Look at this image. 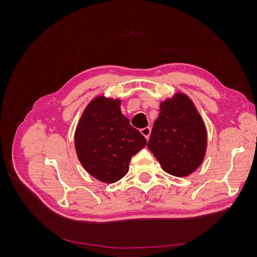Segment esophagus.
<instances>
[{
    "instance_id": "1",
    "label": "esophagus",
    "mask_w": 257,
    "mask_h": 257,
    "mask_svg": "<svg viewBox=\"0 0 257 257\" xmlns=\"http://www.w3.org/2000/svg\"><path fill=\"white\" fill-rule=\"evenodd\" d=\"M141 133L146 137V139L149 138L150 133H151V128L150 127H144L141 130Z\"/></svg>"
}]
</instances>
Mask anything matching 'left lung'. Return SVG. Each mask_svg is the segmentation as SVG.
Returning a JSON list of instances; mask_svg holds the SVG:
<instances>
[{
  "label": "left lung",
  "instance_id": "obj_1",
  "mask_svg": "<svg viewBox=\"0 0 257 257\" xmlns=\"http://www.w3.org/2000/svg\"><path fill=\"white\" fill-rule=\"evenodd\" d=\"M148 148L169 175L185 177L199 167L207 148V131L192 100L178 93L160 106Z\"/></svg>",
  "mask_w": 257,
  "mask_h": 257
}]
</instances>
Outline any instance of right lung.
Here are the masks:
<instances>
[{"instance_id": "right-lung-1", "label": "right lung", "mask_w": 257, "mask_h": 257, "mask_svg": "<svg viewBox=\"0 0 257 257\" xmlns=\"http://www.w3.org/2000/svg\"><path fill=\"white\" fill-rule=\"evenodd\" d=\"M120 100L96 97L85 108L75 134V148L82 166L98 180L113 183L126 175L133 155L147 145L130 124Z\"/></svg>"}]
</instances>
